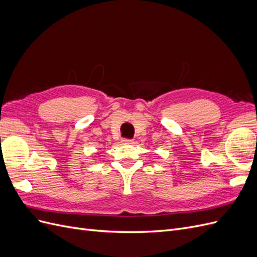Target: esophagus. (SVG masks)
Returning <instances> with one entry per match:
<instances>
[{
  "label": "esophagus",
  "mask_w": 257,
  "mask_h": 257,
  "mask_svg": "<svg viewBox=\"0 0 257 257\" xmlns=\"http://www.w3.org/2000/svg\"><path fill=\"white\" fill-rule=\"evenodd\" d=\"M122 143L126 144V145H131V144H133V141H132V139H128V138H123Z\"/></svg>",
  "instance_id": "34e87169"
}]
</instances>
